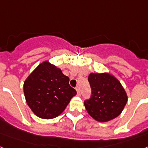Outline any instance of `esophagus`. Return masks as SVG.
I'll list each match as a JSON object with an SVG mask.
<instances>
[{
	"mask_svg": "<svg viewBox=\"0 0 148 148\" xmlns=\"http://www.w3.org/2000/svg\"><path fill=\"white\" fill-rule=\"evenodd\" d=\"M75 90H76L77 91V95H80V88H79V86H77V87L75 88Z\"/></svg>",
	"mask_w": 148,
	"mask_h": 148,
	"instance_id": "1",
	"label": "esophagus"
}]
</instances>
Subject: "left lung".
Listing matches in <instances>:
<instances>
[{
  "instance_id": "left-lung-1",
  "label": "left lung",
  "mask_w": 148,
  "mask_h": 148,
  "mask_svg": "<svg viewBox=\"0 0 148 148\" xmlns=\"http://www.w3.org/2000/svg\"><path fill=\"white\" fill-rule=\"evenodd\" d=\"M91 96L84 104L88 114L100 123L115 119L123 112L128 96L120 82L108 73L88 75Z\"/></svg>"
}]
</instances>
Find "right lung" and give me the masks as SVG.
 Listing matches in <instances>:
<instances>
[{"instance_id":"right-lung-1","label":"right lung","mask_w":148,"mask_h":148,"mask_svg":"<svg viewBox=\"0 0 148 148\" xmlns=\"http://www.w3.org/2000/svg\"><path fill=\"white\" fill-rule=\"evenodd\" d=\"M69 79L48 60L40 63L23 84L25 101L34 114L45 119L63 113L76 91Z\"/></svg>"}]
</instances>
